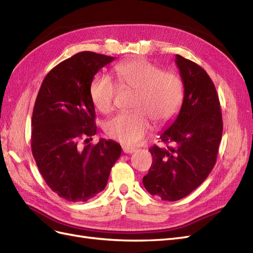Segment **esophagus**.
<instances>
[{"label": "esophagus", "mask_w": 253, "mask_h": 253, "mask_svg": "<svg viewBox=\"0 0 253 253\" xmlns=\"http://www.w3.org/2000/svg\"><path fill=\"white\" fill-rule=\"evenodd\" d=\"M122 151H124L126 154H129V153H134L136 150L134 148L127 147V145H122Z\"/></svg>", "instance_id": "1"}]
</instances>
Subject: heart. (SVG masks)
<instances>
[{"mask_svg": "<svg viewBox=\"0 0 253 253\" xmlns=\"http://www.w3.org/2000/svg\"><path fill=\"white\" fill-rule=\"evenodd\" d=\"M113 73L121 88L136 90V95L133 112L117 114L105 122L104 131L110 138L126 145L137 144L150 132L151 119L164 125L178 113L183 86L175 73L160 71L157 65L141 58L117 64ZM116 93V83L108 76L98 75L90 83L91 102L102 114L113 110Z\"/></svg>", "mask_w": 253, "mask_h": 253, "instance_id": "heart-1", "label": "heart"}]
</instances>
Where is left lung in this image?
<instances>
[{
  "mask_svg": "<svg viewBox=\"0 0 253 253\" xmlns=\"http://www.w3.org/2000/svg\"><path fill=\"white\" fill-rule=\"evenodd\" d=\"M175 63L183 84L182 104L173 124L160 134L167 147L150 148L153 163L142 178L151 195L169 202L189 195L208 177L223 134L218 96L209 75L179 55Z\"/></svg>",
  "mask_w": 253,
  "mask_h": 253,
  "instance_id": "8db88e82",
  "label": "left lung"
}]
</instances>
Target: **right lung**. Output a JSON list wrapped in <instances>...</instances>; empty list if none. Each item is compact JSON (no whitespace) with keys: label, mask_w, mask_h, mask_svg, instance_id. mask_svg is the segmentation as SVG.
Masks as SVG:
<instances>
[{"label":"right lung","mask_w":253,"mask_h":253,"mask_svg":"<svg viewBox=\"0 0 253 253\" xmlns=\"http://www.w3.org/2000/svg\"><path fill=\"white\" fill-rule=\"evenodd\" d=\"M114 57L93 51L76 53L44 78L32 119V152L47 186L68 202H86L105 188L121 147L100 139L79 148L96 135L90 83Z\"/></svg>","instance_id":"right-lung-1"}]
</instances>
